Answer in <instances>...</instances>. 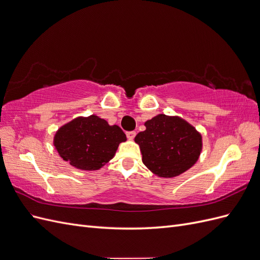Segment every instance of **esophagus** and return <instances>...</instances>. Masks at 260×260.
I'll return each instance as SVG.
<instances>
[{
  "mask_svg": "<svg viewBox=\"0 0 260 260\" xmlns=\"http://www.w3.org/2000/svg\"><path fill=\"white\" fill-rule=\"evenodd\" d=\"M136 135H137L136 131H129V132H127V138L129 140H133V139H135Z\"/></svg>",
  "mask_w": 260,
  "mask_h": 260,
  "instance_id": "1",
  "label": "esophagus"
}]
</instances>
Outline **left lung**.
<instances>
[{
  "instance_id": "8db88e82",
  "label": "left lung",
  "mask_w": 260,
  "mask_h": 260,
  "mask_svg": "<svg viewBox=\"0 0 260 260\" xmlns=\"http://www.w3.org/2000/svg\"><path fill=\"white\" fill-rule=\"evenodd\" d=\"M135 138L142 161L160 178H175L193 167L203 148V138L194 125L179 116L158 114Z\"/></svg>"
}]
</instances>
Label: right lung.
<instances>
[{"label": "right lung", "instance_id": "obj_1", "mask_svg": "<svg viewBox=\"0 0 260 260\" xmlns=\"http://www.w3.org/2000/svg\"><path fill=\"white\" fill-rule=\"evenodd\" d=\"M127 140L117 124L96 115L77 117L56 131L53 144L62 159L80 170H99L111 160Z\"/></svg>", "mask_w": 260, "mask_h": 260}]
</instances>
